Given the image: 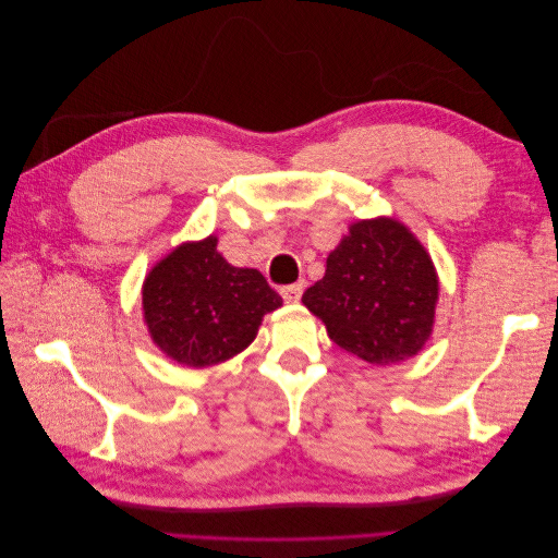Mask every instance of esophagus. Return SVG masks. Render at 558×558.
<instances>
[{
	"label": "esophagus",
	"instance_id": "obj_1",
	"mask_svg": "<svg viewBox=\"0 0 558 558\" xmlns=\"http://www.w3.org/2000/svg\"><path fill=\"white\" fill-rule=\"evenodd\" d=\"M279 293H281V298H283L286 302H300L302 293H305V283H302V281H298V283H289V286H281V289H279Z\"/></svg>",
	"mask_w": 558,
	"mask_h": 558
}]
</instances>
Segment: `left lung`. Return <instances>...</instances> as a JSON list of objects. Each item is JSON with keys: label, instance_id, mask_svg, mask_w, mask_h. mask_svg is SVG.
Wrapping results in <instances>:
<instances>
[{"label": "left lung", "instance_id": "obj_1", "mask_svg": "<svg viewBox=\"0 0 558 558\" xmlns=\"http://www.w3.org/2000/svg\"><path fill=\"white\" fill-rule=\"evenodd\" d=\"M330 340L375 365L412 359L433 330L437 275L426 248L391 218L359 221L302 295Z\"/></svg>", "mask_w": 558, "mask_h": 558}]
</instances>
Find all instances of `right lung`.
I'll list each match as a JSON object with an SVG mask.
<instances>
[{
  "mask_svg": "<svg viewBox=\"0 0 558 558\" xmlns=\"http://www.w3.org/2000/svg\"><path fill=\"white\" fill-rule=\"evenodd\" d=\"M144 318L167 356L207 367L246 349L281 298L258 269L232 267L216 238L181 244L144 281Z\"/></svg>",
  "mask_w": 558,
  "mask_h": 558,
  "instance_id": "1",
  "label": "right lung"
}]
</instances>
